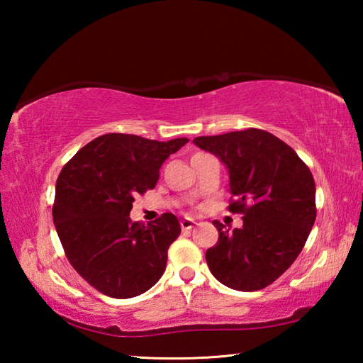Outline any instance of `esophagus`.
<instances>
[{
    "label": "esophagus",
    "mask_w": 363,
    "mask_h": 363,
    "mask_svg": "<svg viewBox=\"0 0 363 363\" xmlns=\"http://www.w3.org/2000/svg\"><path fill=\"white\" fill-rule=\"evenodd\" d=\"M195 224H196L195 220H194V219H189V218H186V219H182V220H181V227H182V230H190Z\"/></svg>",
    "instance_id": "obj_1"
}]
</instances>
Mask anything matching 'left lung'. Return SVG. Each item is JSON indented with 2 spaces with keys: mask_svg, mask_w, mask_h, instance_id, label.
Segmentation results:
<instances>
[{
  "mask_svg": "<svg viewBox=\"0 0 363 363\" xmlns=\"http://www.w3.org/2000/svg\"><path fill=\"white\" fill-rule=\"evenodd\" d=\"M194 144L225 164L235 196L229 210L243 214L240 229L214 220L219 240L206 250L208 267L232 290H262L294 262L315 223L311 169L284 140L256 128Z\"/></svg>",
  "mask_w": 363,
  "mask_h": 363,
  "instance_id": "1",
  "label": "left lung"
}]
</instances>
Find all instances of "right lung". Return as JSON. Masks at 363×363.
Instances as JSON below:
<instances>
[{"instance_id": "1", "label": "right lung", "mask_w": 363, "mask_h": 363, "mask_svg": "<svg viewBox=\"0 0 363 363\" xmlns=\"http://www.w3.org/2000/svg\"><path fill=\"white\" fill-rule=\"evenodd\" d=\"M189 143H158L110 133L79 149L60 171L52 219L73 269L110 298L145 293L167 269L168 248L181 233L171 213L133 223L134 196L153 189L171 153Z\"/></svg>"}]
</instances>
